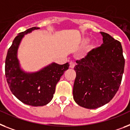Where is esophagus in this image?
<instances>
[{"mask_svg":"<svg viewBox=\"0 0 130 130\" xmlns=\"http://www.w3.org/2000/svg\"><path fill=\"white\" fill-rule=\"evenodd\" d=\"M74 66H75V64L74 62H70V68H74Z\"/></svg>","mask_w":130,"mask_h":130,"instance_id":"1","label":"esophagus"}]
</instances>
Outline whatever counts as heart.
<instances>
[{
	"label": "heart",
	"instance_id": "obj_1",
	"mask_svg": "<svg viewBox=\"0 0 130 130\" xmlns=\"http://www.w3.org/2000/svg\"><path fill=\"white\" fill-rule=\"evenodd\" d=\"M88 40L89 39L88 38H84L83 39V43L86 44ZM94 48H95V43L92 42V43H91L90 44H89L88 46V47H87V50H88V51H90V50H93Z\"/></svg>",
	"mask_w": 130,
	"mask_h": 130
}]
</instances>
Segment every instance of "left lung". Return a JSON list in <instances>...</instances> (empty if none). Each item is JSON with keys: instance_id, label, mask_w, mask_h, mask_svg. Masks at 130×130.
Masks as SVG:
<instances>
[{"instance_id": "8db88e82", "label": "left lung", "mask_w": 130, "mask_h": 130, "mask_svg": "<svg viewBox=\"0 0 130 130\" xmlns=\"http://www.w3.org/2000/svg\"><path fill=\"white\" fill-rule=\"evenodd\" d=\"M103 44L76 60L73 98L79 106L88 109L101 107L118 90L124 70L125 59L120 42L101 32Z\"/></svg>"}]
</instances>
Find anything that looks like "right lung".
Returning <instances> with one entry per match:
<instances>
[{
  "label": "right lung",
  "mask_w": 130,
  "mask_h": 130,
  "mask_svg": "<svg viewBox=\"0 0 130 130\" xmlns=\"http://www.w3.org/2000/svg\"><path fill=\"white\" fill-rule=\"evenodd\" d=\"M40 28L32 27L19 33L14 39L5 60V75L10 91L20 101L32 106L46 105L51 101L60 77L69 68L68 62L62 65L52 63L39 72L26 73L20 69L17 50L24 34Z\"/></svg>",
  "instance_id": "1"
}]
</instances>
